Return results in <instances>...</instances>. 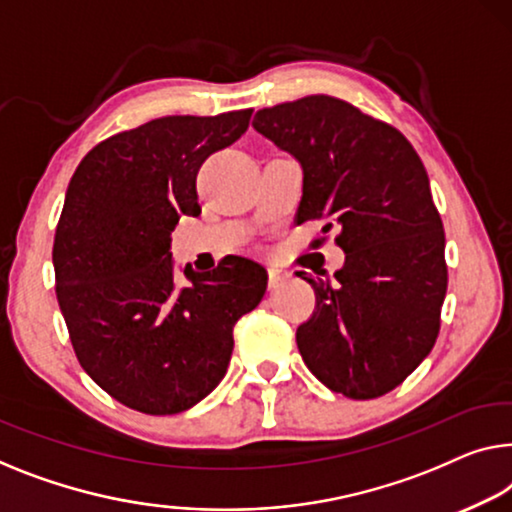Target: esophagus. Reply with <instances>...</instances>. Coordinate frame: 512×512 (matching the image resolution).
<instances>
[{"label": "esophagus", "instance_id": "esophagus-1", "mask_svg": "<svg viewBox=\"0 0 512 512\" xmlns=\"http://www.w3.org/2000/svg\"><path fill=\"white\" fill-rule=\"evenodd\" d=\"M282 280H287V273L280 271L278 266H269V289H276Z\"/></svg>", "mask_w": 512, "mask_h": 512}]
</instances>
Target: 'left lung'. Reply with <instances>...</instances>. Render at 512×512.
I'll list each match as a JSON object with an SVG mask.
<instances>
[{"mask_svg":"<svg viewBox=\"0 0 512 512\" xmlns=\"http://www.w3.org/2000/svg\"><path fill=\"white\" fill-rule=\"evenodd\" d=\"M255 131L303 170L296 223L340 227L335 280L303 278L315 312L296 329L308 370L352 400L400 386L439 335L446 236L421 158L398 128L333 96H305L255 114Z\"/></svg>","mask_w":512,"mask_h":512,"instance_id":"1","label":"left lung"}]
</instances>
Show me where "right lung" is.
Here are the masks:
<instances>
[{"mask_svg":"<svg viewBox=\"0 0 512 512\" xmlns=\"http://www.w3.org/2000/svg\"><path fill=\"white\" fill-rule=\"evenodd\" d=\"M253 110L160 117L108 137L80 160L61 209L52 264L75 356L114 400L179 414L220 384L234 324L257 308L266 269L223 259L174 282L170 234L200 216L197 172L248 131Z\"/></svg>","mask_w":512,"mask_h":512,"instance_id":"right-lung-1","label":"right lung"}]
</instances>
